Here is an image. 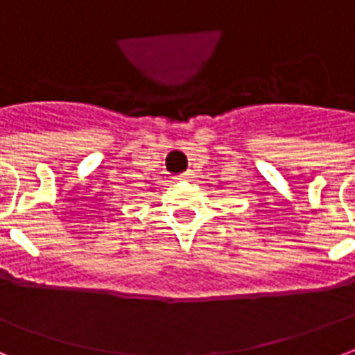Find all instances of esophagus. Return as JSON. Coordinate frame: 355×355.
Listing matches in <instances>:
<instances>
[{
	"label": "esophagus",
	"mask_w": 355,
	"mask_h": 355,
	"mask_svg": "<svg viewBox=\"0 0 355 355\" xmlns=\"http://www.w3.org/2000/svg\"><path fill=\"white\" fill-rule=\"evenodd\" d=\"M180 178H182V180H188V178H191V173H189V171L182 173V175H180Z\"/></svg>",
	"instance_id": "esophagus-1"
}]
</instances>
